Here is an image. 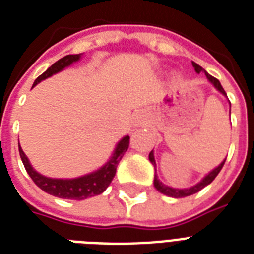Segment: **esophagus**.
<instances>
[{
  "mask_svg": "<svg viewBox=\"0 0 254 254\" xmlns=\"http://www.w3.org/2000/svg\"><path fill=\"white\" fill-rule=\"evenodd\" d=\"M135 123L139 125V124L142 123V117H141V116H137V117H135Z\"/></svg>",
  "mask_w": 254,
  "mask_h": 254,
  "instance_id": "34e87169",
  "label": "esophagus"
}]
</instances>
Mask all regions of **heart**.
Segmentation results:
<instances>
[{
  "label": "heart",
  "instance_id": "1",
  "mask_svg": "<svg viewBox=\"0 0 254 254\" xmlns=\"http://www.w3.org/2000/svg\"><path fill=\"white\" fill-rule=\"evenodd\" d=\"M177 77H178V75H177Z\"/></svg>",
  "mask_w": 254,
  "mask_h": 254
}]
</instances>
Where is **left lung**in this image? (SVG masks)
<instances>
[{
    "mask_svg": "<svg viewBox=\"0 0 254 254\" xmlns=\"http://www.w3.org/2000/svg\"><path fill=\"white\" fill-rule=\"evenodd\" d=\"M192 65L193 68H195V71H196V73H200V72H204L205 76H207V79H208V81L211 83V84L213 85V87L216 88L217 91L220 92L221 95L223 96H227V93H225V91L223 89V87H221L220 81L217 80V79H215L213 76H211L208 72H205L204 69L201 68L200 65L196 64L195 62H192ZM229 105H231V103H229ZM227 159V158H225ZM225 159L223 161V162L219 165V166H216L213 170H211L207 175H205L203 179H201L200 182H197L196 185L191 186V187H187V189H174V187H170V186H166L165 183H162V182L159 181L158 177L157 175H154V187L157 190H158L159 192L163 193V195H167V196H171V197H185V196H190V195H192V193H196L199 192L201 189H204L205 186H208L211 182L215 179V178L217 177V174L220 173L221 167L224 166V162ZM149 161H150L153 165H154V167L157 166L155 165V159H154V153H153V150L150 151V154H149Z\"/></svg>",
    "mask_w": 254,
    "mask_h": 254,
    "instance_id": "obj_1",
    "label": "left lung"
}]
</instances>
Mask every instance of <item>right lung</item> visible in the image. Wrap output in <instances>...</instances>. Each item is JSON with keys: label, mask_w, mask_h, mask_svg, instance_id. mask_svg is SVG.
I'll return each mask as SVG.
<instances>
[{"label": "right lung", "mask_w": 254, "mask_h": 254, "mask_svg": "<svg viewBox=\"0 0 254 254\" xmlns=\"http://www.w3.org/2000/svg\"><path fill=\"white\" fill-rule=\"evenodd\" d=\"M83 54H75V55H65L64 58H62L58 62H55L51 67L46 69L45 72L42 73L41 76H38L34 81L33 88L37 84H39L42 80H45L47 77L53 76L55 73L61 72L64 68L69 67L73 63H76L81 59ZM18 147H19V155H21L22 162L25 166L26 171L30 175V178L33 179L34 183L43 190L45 192L54 195L57 197H62V199H73V200H84L87 197L96 196L103 193L107 187L111 185L112 179L115 177L116 169L117 165L120 163L123 155L125 154V151L129 147V135H125L120 139L117 145H116L115 150L112 153L111 158L108 159L107 163L103 165L100 169L95 170L89 174H85L83 177L72 178V179H61V178H49L42 175L31 166L29 158L26 157V154L22 150V147L19 146L18 142Z\"/></svg>", "instance_id": "obj_1"}]
</instances>
